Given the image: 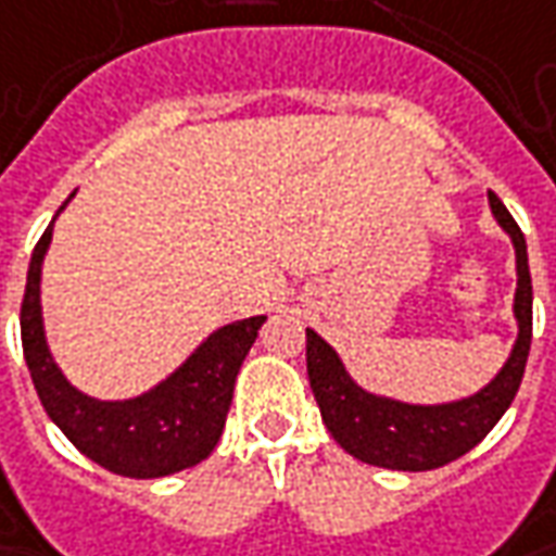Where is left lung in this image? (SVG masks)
Returning <instances> with one entry per match:
<instances>
[{"instance_id": "8db88e82", "label": "left lung", "mask_w": 556, "mask_h": 556, "mask_svg": "<svg viewBox=\"0 0 556 556\" xmlns=\"http://www.w3.org/2000/svg\"><path fill=\"white\" fill-rule=\"evenodd\" d=\"M489 208L498 227L510 237L517 289L514 319L517 338L502 363L480 391L450 403H406L388 393L366 391L338 351L326 338L307 329V378L323 415V425L348 455L366 465L388 470H433L470 452L486 437L507 406L514 403L523 381L529 344H532V277H529L527 240L510 218L505 202L489 190Z\"/></svg>"}]
</instances>
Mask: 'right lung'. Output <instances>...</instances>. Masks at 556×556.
<instances>
[{"instance_id":"add662e5","label":"right lung","mask_w":556,"mask_h":556,"mask_svg":"<svg viewBox=\"0 0 556 556\" xmlns=\"http://www.w3.org/2000/svg\"><path fill=\"white\" fill-rule=\"evenodd\" d=\"M73 197L76 190L70 200ZM58 215L33 249L21 304L24 359L49 418L86 458L119 477L160 480L197 468L218 446L242 359L252 351L267 316L233 319L215 329L175 372L138 396L98 400L79 391L51 354L42 319V261L49 255Z\"/></svg>"}]
</instances>
